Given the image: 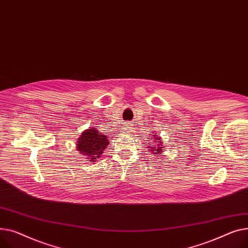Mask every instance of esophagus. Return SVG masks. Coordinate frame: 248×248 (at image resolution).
<instances>
[{
	"instance_id": "esophagus-1",
	"label": "esophagus",
	"mask_w": 248,
	"mask_h": 248,
	"mask_svg": "<svg viewBox=\"0 0 248 248\" xmlns=\"http://www.w3.org/2000/svg\"><path fill=\"white\" fill-rule=\"evenodd\" d=\"M124 129H125V130H128V131H129V130H130V128H129V125H126Z\"/></svg>"
}]
</instances>
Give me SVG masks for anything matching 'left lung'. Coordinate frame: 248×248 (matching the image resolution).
I'll list each match as a JSON object with an SVG mask.
<instances>
[{"label": "left lung", "instance_id": "left-lung-1", "mask_svg": "<svg viewBox=\"0 0 248 248\" xmlns=\"http://www.w3.org/2000/svg\"><path fill=\"white\" fill-rule=\"evenodd\" d=\"M154 136H156V135H154ZM155 140H157V141H155V144H157V145H151V144H148V145H150V148H151V150L150 151H152L154 154H160L161 153L163 150H162V141L160 140V138L159 137H153Z\"/></svg>", "mask_w": 248, "mask_h": 248}]
</instances>
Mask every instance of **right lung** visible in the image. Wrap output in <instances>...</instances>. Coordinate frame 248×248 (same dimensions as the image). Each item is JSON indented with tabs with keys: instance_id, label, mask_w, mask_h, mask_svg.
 Segmentation results:
<instances>
[{
	"instance_id": "add662e5",
	"label": "right lung",
	"mask_w": 248,
	"mask_h": 248,
	"mask_svg": "<svg viewBox=\"0 0 248 248\" xmlns=\"http://www.w3.org/2000/svg\"><path fill=\"white\" fill-rule=\"evenodd\" d=\"M108 140L106 135H102L95 128L84 131L79 141L77 148L80 153L88 156L89 161L95 162L107 147Z\"/></svg>"
}]
</instances>
